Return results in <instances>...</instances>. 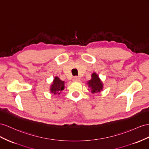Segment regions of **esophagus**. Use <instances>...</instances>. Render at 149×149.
<instances>
[{"instance_id": "esophagus-1", "label": "esophagus", "mask_w": 149, "mask_h": 149, "mask_svg": "<svg viewBox=\"0 0 149 149\" xmlns=\"http://www.w3.org/2000/svg\"><path fill=\"white\" fill-rule=\"evenodd\" d=\"M80 81H81V79H80V78L79 77H77V76H75V77H74L73 78L74 82H79Z\"/></svg>"}]
</instances>
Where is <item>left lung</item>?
<instances>
[{"label":"left lung","instance_id":"obj_1","mask_svg":"<svg viewBox=\"0 0 149 149\" xmlns=\"http://www.w3.org/2000/svg\"><path fill=\"white\" fill-rule=\"evenodd\" d=\"M87 85L91 89V93L94 94L97 93H100L103 88V84L102 81L100 80V77H98L97 74L96 73H93L91 75V79L87 82Z\"/></svg>","mask_w":149,"mask_h":149}]
</instances>
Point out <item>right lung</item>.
Wrapping results in <instances>:
<instances>
[{
	"instance_id": "obj_1",
	"label": "right lung",
	"mask_w": 149,
	"mask_h": 149,
	"mask_svg": "<svg viewBox=\"0 0 149 149\" xmlns=\"http://www.w3.org/2000/svg\"><path fill=\"white\" fill-rule=\"evenodd\" d=\"M64 81H61L58 77H55L50 87L51 93L53 94H60V93L64 89Z\"/></svg>"
}]
</instances>
